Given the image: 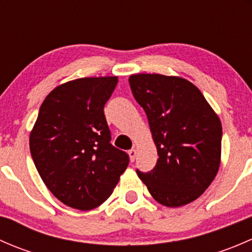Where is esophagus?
I'll list each match as a JSON object with an SVG mask.
<instances>
[{
    "label": "esophagus",
    "instance_id": "esophagus-1",
    "mask_svg": "<svg viewBox=\"0 0 252 252\" xmlns=\"http://www.w3.org/2000/svg\"><path fill=\"white\" fill-rule=\"evenodd\" d=\"M136 154H138V152H136L135 149H133V150H130V151H129V157H130V161H131V162L135 161Z\"/></svg>",
    "mask_w": 252,
    "mask_h": 252
}]
</instances>
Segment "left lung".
<instances>
[{"mask_svg":"<svg viewBox=\"0 0 252 252\" xmlns=\"http://www.w3.org/2000/svg\"><path fill=\"white\" fill-rule=\"evenodd\" d=\"M129 84L146 113L158 154L151 172L136 173L161 205L190 204L204 194L220 169V117L184 78L141 73L130 75Z\"/></svg>","mask_w":252,"mask_h":252,"instance_id":"1","label":"left lung"}]
</instances>
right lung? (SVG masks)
<instances>
[{
    "label": "right lung",
    "mask_w": 252,
    "mask_h": 252,
    "mask_svg": "<svg viewBox=\"0 0 252 252\" xmlns=\"http://www.w3.org/2000/svg\"><path fill=\"white\" fill-rule=\"evenodd\" d=\"M117 77L80 78L53 89L30 131L35 167L51 192L69 207L89 211L106 201L129 164L111 144L103 107Z\"/></svg>",
    "instance_id": "1"
}]
</instances>
